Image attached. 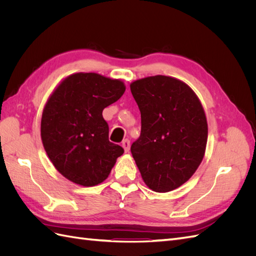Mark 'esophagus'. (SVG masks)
Returning a JSON list of instances; mask_svg holds the SVG:
<instances>
[{
  "instance_id": "1",
  "label": "esophagus",
  "mask_w": 256,
  "mask_h": 256,
  "mask_svg": "<svg viewBox=\"0 0 256 256\" xmlns=\"http://www.w3.org/2000/svg\"><path fill=\"white\" fill-rule=\"evenodd\" d=\"M122 146L124 150H125L126 152H129V150H130V141L128 140V138H126V140H124V141L122 142Z\"/></svg>"
}]
</instances>
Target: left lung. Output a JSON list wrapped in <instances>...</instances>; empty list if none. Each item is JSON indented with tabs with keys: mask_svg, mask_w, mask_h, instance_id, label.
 Returning a JSON list of instances; mask_svg holds the SVG:
<instances>
[{
	"mask_svg": "<svg viewBox=\"0 0 256 256\" xmlns=\"http://www.w3.org/2000/svg\"><path fill=\"white\" fill-rule=\"evenodd\" d=\"M141 112V134L131 154L156 192L180 187L203 160L208 127L196 92L180 80L154 76L130 84Z\"/></svg>",
	"mask_w": 256,
	"mask_h": 256,
	"instance_id": "left-lung-1",
	"label": "left lung"
}]
</instances>
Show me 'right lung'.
Returning a JSON list of instances; mask_svg holds the SVG:
<instances>
[{
    "mask_svg": "<svg viewBox=\"0 0 256 256\" xmlns=\"http://www.w3.org/2000/svg\"><path fill=\"white\" fill-rule=\"evenodd\" d=\"M125 90L120 80L79 72L67 76L50 96L42 112V140L53 166L67 180L92 187L109 176L124 148L109 141L102 111Z\"/></svg>",
    "mask_w": 256,
    "mask_h": 256,
    "instance_id": "obj_1",
    "label": "right lung"
}]
</instances>
